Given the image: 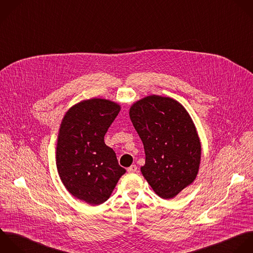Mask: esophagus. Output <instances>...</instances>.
Returning a JSON list of instances; mask_svg holds the SVG:
<instances>
[{
	"instance_id": "esophagus-1",
	"label": "esophagus",
	"mask_w": 253,
	"mask_h": 253,
	"mask_svg": "<svg viewBox=\"0 0 253 253\" xmlns=\"http://www.w3.org/2000/svg\"><path fill=\"white\" fill-rule=\"evenodd\" d=\"M137 166H135V165H133V166H131L130 168H128L127 169V171L129 172V173H133V172H136L137 171Z\"/></svg>"
}]
</instances>
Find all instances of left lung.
<instances>
[{
	"instance_id": "1",
	"label": "left lung",
	"mask_w": 253,
	"mask_h": 253,
	"mask_svg": "<svg viewBox=\"0 0 253 253\" xmlns=\"http://www.w3.org/2000/svg\"><path fill=\"white\" fill-rule=\"evenodd\" d=\"M129 114L145 149L144 177L160 197H175L193 182L200 165L201 145L190 115L178 101L160 95L137 101Z\"/></svg>"
}]
</instances>
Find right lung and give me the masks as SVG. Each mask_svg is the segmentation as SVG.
I'll list each match as a JSON object with an SVG mask.
<instances>
[{
    "label": "right lung",
    "mask_w": 253,
    "mask_h": 253,
    "mask_svg": "<svg viewBox=\"0 0 253 253\" xmlns=\"http://www.w3.org/2000/svg\"><path fill=\"white\" fill-rule=\"evenodd\" d=\"M120 106L91 98L74 105L66 113L58 135L57 169L68 191L91 205L105 202L125 169L104 136Z\"/></svg>",
    "instance_id": "add662e5"
}]
</instances>
